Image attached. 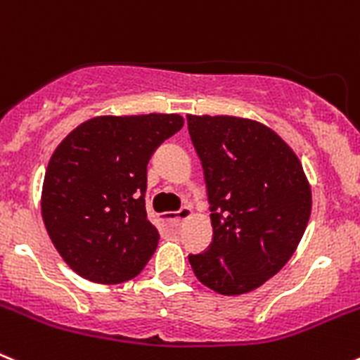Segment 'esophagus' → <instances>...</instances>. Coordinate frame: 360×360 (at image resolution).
I'll list each match as a JSON object with an SVG mask.
<instances>
[{"instance_id":"obj_1","label":"esophagus","mask_w":360,"mask_h":360,"mask_svg":"<svg viewBox=\"0 0 360 360\" xmlns=\"http://www.w3.org/2000/svg\"><path fill=\"white\" fill-rule=\"evenodd\" d=\"M191 212H193L191 211V207H187L186 205V207H182L180 211H176V212H171V211L160 212V214H158V219H160L164 225H178L180 221H184L186 218H189Z\"/></svg>"}]
</instances>
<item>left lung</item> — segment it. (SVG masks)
<instances>
[{
    "mask_svg": "<svg viewBox=\"0 0 360 360\" xmlns=\"http://www.w3.org/2000/svg\"><path fill=\"white\" fill-rule=\"evenodd\" d=\"M202 162L212 241L189 254L200 283L224 295L262 287L303 238L311 191L295 153L278 133L238 117L187 115Z\"/></svg>",
    "mask_w": 360,
    "mask_h": 360,
    "instance_id": "obj_1",
    "label": "left lung"
}]
</instances>
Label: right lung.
<instances>
[{
	"label": "right lung",
	"mask_w": 360,
	"mask_h": 360,
	"mask_svg": "<svg viewBox=\"0 0 360 360\" xmlns=\"http://www.w3.org/2000/svg\"><path fill=\"white\" fill-rule=\"evenodd\" d=\"M182 126L174 113L95 117L57 146L44 173L41 212L73 272L115 285L144 269L158 245L146 212L148 162Z\"/></svg>",
	"instance_id": "right-lung-1"
}]
</instances>
